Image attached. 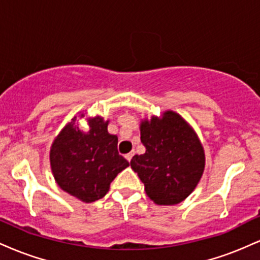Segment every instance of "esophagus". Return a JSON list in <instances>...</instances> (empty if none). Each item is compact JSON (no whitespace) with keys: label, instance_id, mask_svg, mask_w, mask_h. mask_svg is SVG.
<instances>
[{"label":"esophagus","instance_id":"esophagus-1","mask_svg":"<svg viewBox=\"0 0 260 260\" xmlns=\"http://www.w3.org/2000/svg\"><path fill=\"white\" fill-rule=\"evenodd\" d=\"M133 154H134V153H128V154H126V159H127L128 161H131V160H132V157H133Z\"/></svg>","mask_w":260,"mask_h":260}]
</instances>
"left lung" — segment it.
Instances as JSON below:
<instances>
[{"label":"left lung","instance_id":"8db88e82","mask_svg":"<svg viewBox=\"0 0 260 260\" xmlns=\"http://www.w3.org/2000/svg\"><path fill=\"white\" fill-rule=\"evenodd\" d=\"M145 153L134 155L131 168L145 192L159 205H174L194 190L204 171V150L198 137L178 113L168 111L140 126Z\"/></svg>","mask_w":260,"mask_h":260}]
</instances>
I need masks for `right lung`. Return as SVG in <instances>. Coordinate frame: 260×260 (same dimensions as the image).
Instances as JSON below:
<instances>
[{
    "mask_svg": "<svg viewBox=\"0 0 260 260\" xmlns=\"http://www.w3.org/2000/svg\"><path fill=\"white\" fill-rule=\"evenodd\" d=\"M67 124L53 142L50 161L53 177L64 192L85 203L101 199L110 183L129 162L117 150V137L101 117L89 121V132Z\"/></svg>",
    "mask_w": 260,
    "mask_h": 260,
    "instance_id": "1",
    "label": "right lung"
}]
</instances>
